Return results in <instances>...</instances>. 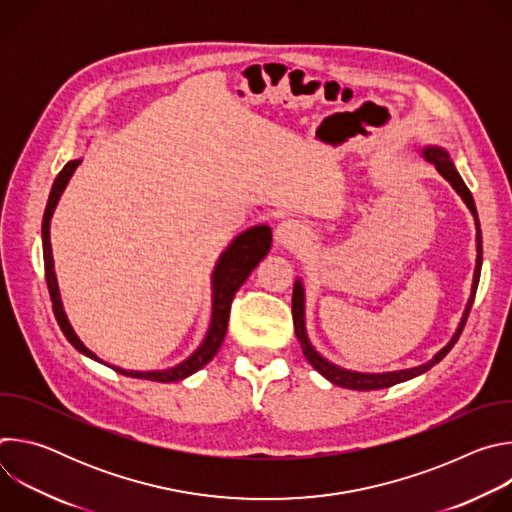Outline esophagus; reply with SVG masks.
I'll use <instances>...</instances> for the list:
<instances>
[{
  "mask_svg": "<svg viewBox=\"0 0 512 512\" xmlns=\"http://www.w3.org/2000/svg\"><path fill=\"white\" fill-rule=\"evenodd\" d=\"M306 229L300 221H294V218H285L277 227H275V243L279 247H296L304 241Z\"/></svg>",
  "mask_w": 512,
  "mask_h": 512,
  "instance_id": "esophagus-1",
  "label": "esophagus"
}]
</instances>
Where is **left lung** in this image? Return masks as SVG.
Returning a JSON list of instances; mask_svg holds the SVG:
<instances>
[{"label": "left lung", "mask_w": 512, "mask_h": 512, "mask_svg": "<svg viewBox=\"0 0 512 512\" xmlns=\"http://www.w3.org/2000/svg\"><path fill=\"white\" fill-rule=\"evenodd\" d=\"M423 158L435 166V170L440 172L450 184L452 188L462 196V200L466 202V206L470 208L472 216H474V223H476V267H474V279H472V294H470V300L466 304V310L462 314V320L452 336V340L437 352L431 360L419 364V367H413V369H403V371H391V373H356V371H348V369H342L338 367V364L326 360L310 342L308 338V332H306V294H304V283L302 279H296L294 283V296H291V314H294V328H296V336L302 344V350H304V356L306 360L312 364V367L324 377L328 379L330 383L338 385V387H344V389H354V391H375V389H385V387H393L397 383H403V381H409L425 371H429L433 364L440 362L450 350L452 346L458 342L462 330H464V324L468 320V314H470V308L474 304V296H476V287H478V279H480V269H482V233H480V221H478V212H476V204H474V198L468 190V186L464 184L462 176L458 174L450 154L444 150V148H437V145H427V148H423Z\"/></svg>", "instance_id": "left-lung-1"}]
</instances>
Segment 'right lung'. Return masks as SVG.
<instances>
[{
	"mask_svg": "<svg viewBox=\"0 0 512 512\" xmlns=\"http://www.w3.org/2000/svg\"><path fill=\"white\" fill-rule=\"evenodd\" d=\"M83 160H70L60 174L56 176L50 196H48V204L44 210V218H42V247H44V271H46V285L50 291V300H52V310L56 316V322L62 330V334L66 336V340L75 346L79 352H83L85 356L107 364L105 360H101L93 350H89L83 340L77 336L75 328L70 326L62 300H60V289H58V281H56V273H54V259H52V245H50V218L54 214V208L70 180V176L75 174V170L79 168ZM271 249V229L267 225H257L251 227L247 231H243L239 237L233 239V243L221 253L218 257L214 271H212V316H210V326L208 332L204 336V340L200 342V346L180 364L172 369H164V371H125L119 367H113V364H107L113 371L125 375V377H135V379H145V381H156V383H174V381H182L190 375H194L196 371H200L204 364H208L214 354L221 348L225 334H227V326H229V314H231V304L233 298L239 291V287L247 281V277L251 275V271L259 265V261L269 253Z\"/></svg>",
	"mask_w": 512,
	"mask_h": 512,
	"instance_id": "add662e5",
	"label": "right lung"
}]
</instances>
